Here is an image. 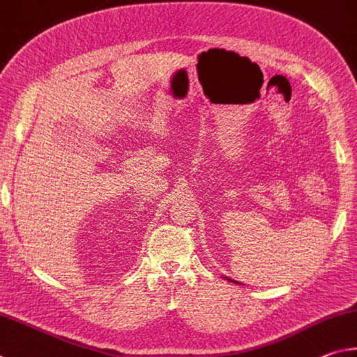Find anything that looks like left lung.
<instances>
[{
	"label": "left lung",
	"mask_w": 357,
	"mask_h": 357,
	"mask_svg": "<svg viewBox=\"0 0 357 357\" xmlns=\"http://www.w3.org/2000/svg\"><path fill=\"white\" fill-rule=\"evenodd\" d=\"M227 280H230V282H234V284H240V282H236V280H232V279H229V278H227Z\"/></svg>",
	"instance_id": "1"
}]
</instances>
